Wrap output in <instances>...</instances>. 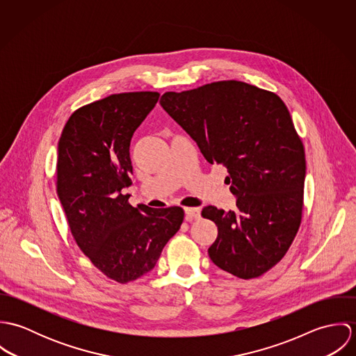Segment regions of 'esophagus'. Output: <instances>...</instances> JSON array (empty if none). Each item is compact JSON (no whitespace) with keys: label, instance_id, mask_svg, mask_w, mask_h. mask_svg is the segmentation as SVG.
Returning a JSON list of instances; mask_svg holds the SVG:
<instances>
[{"label":"esophagus","instance_id":"esophagus-1","mask_svg":"<svg viewBox=\"0 0 356 356\" xmlns=\"http://www.w3.org/2000/svg\"><path fill=\"white\" fill-rule=\"evenodd\" d=\"M202 215L200 208H185V219L188 222L193 220V219H199Z\"/></svg>","mask_w":356,"mask_h":356}]
</instances>
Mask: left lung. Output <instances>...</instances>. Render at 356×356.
I'll use <instances>...</instances> for the list:
<instances>
[{"instance_id": "left-lung-1", "label": "left lung", "mask_w": 356, "mask_h": 356, "mask_svg": "<svg viewBox=\"0 0 356 356\" xmlns=\"http://www.w3.org/2000/svg\"><path fill=\"white\" fill-rule=\"evenodd\" d=\"M160 105L208 163L227 168L225 182L237 197L236 211H202L218 226L211 260L243 280L264 274L289 250L303 211L305 148L286 105L238 81L167 92Z\"/></svg>"}]
</instances>
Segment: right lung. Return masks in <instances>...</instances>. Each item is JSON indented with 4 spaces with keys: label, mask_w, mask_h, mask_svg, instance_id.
<instances>
[{
    "label": "right lung",
    "mask_w": 356,
    "mask_h": 356,
    "mask_svg": "<svg viewBox=\"0 0 356 356\" xmlns=\"http://www.w3.org/2000/svg\"><path fill=\"white\" fill-rule=\"evenodd\" d=\"M156 92L112 95L76 109L57 157V196L70 230L108 278L126 284L149 273L184 220L181 207L129 204L130 141L159 100Z\"/></svg>",
    "instance_id": "obj_1"
}]
</instances>
